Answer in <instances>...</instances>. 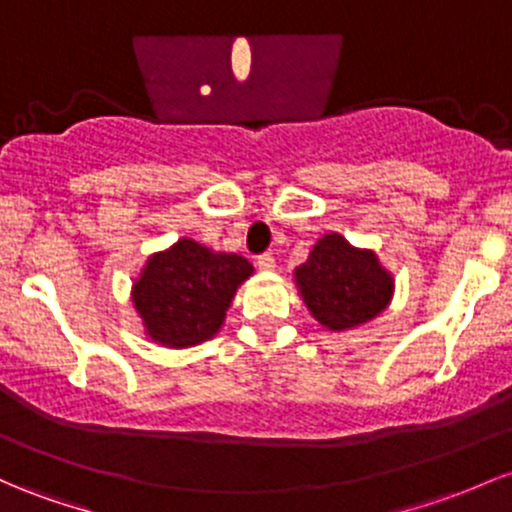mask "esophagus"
Wrapping results in <instances>:
<instances>
[{
    "label": "esophagus",
    "mask_w": 512,
    "mask_h": 512,
    "mask_svg": "<svg viewBox=\"0 0 512 512\" xmlns=\"http://www.w3.org/2000/svg\"><path fill=\"white\" fill-rule=\"evenodd\" d=\"M257 267H260L262 272H272V269L277 267V262H274V257L269 255V252H265V255L257 257Z\"/></svg>",
    "instance_id": "1"
}]
</instances>
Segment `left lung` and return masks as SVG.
<instances>
[{
	"label": "left lung",
	"mask_w": 512,
	"mask_h": 512,
	"mask_svg": "<svg viewBox=\"0 0 512 512\" xmlns=\"http://www.w3.org/2000/svg\"><path fill=\"white\" fill-rule=\"evenodd\" d=\"M303 303L323 328L342 333L369 323L393 299V277L374 250L347 243L340 233H325L294 269Z\"/></svg>",
	"instance_id": "8db88e82"
}]
</instances>
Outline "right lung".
I'll return each mask as SVG.
<instances>
[{
    "mask_svg": "<svg viewBox=\"0 0 512 512\" xmlns=\"http://www.w3.org/2000/svg\"><path fill=\"white\" fill-rule=\"evenodd\" d=\"M252 272L245 257L182 238L148 257L131 286V301L150 340L184 350L221 330L235 291Z\"/></svg>",
    "mask_w": 512,
    "mask_h": 512,
    "instance_id": "obj_1",
    "label": "right lung"
}]
</instances>
